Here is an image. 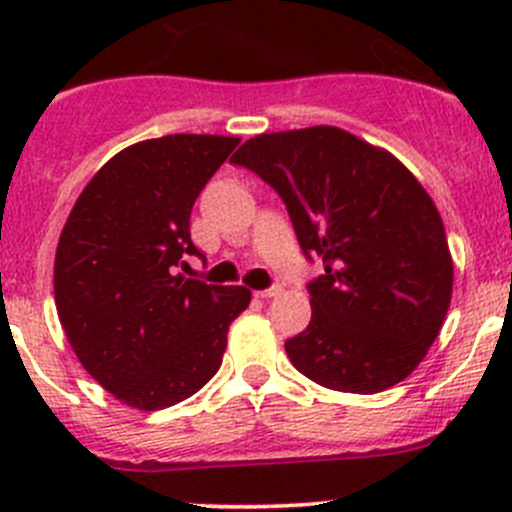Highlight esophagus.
<instances>
[{
	"label": "esophagus",
	"mask_w": 512,
	"mask_h": 512,
	"mask_svg": "<svg viewBox=\"0 0 512 512\" xmlns=\"http://www.w3.org/2000/svg\"><path fill=\"white\" fill-rule=\"evenodd\" d=\"M277 294H282V285H272V287H267V289H260V292H257V297H260V299H272V297H277Z\"/></svg>",
	"instance_id": "1"
}]
</instances>
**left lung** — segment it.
I'll use <instances>...</instances> for the list:
<instances>
[{
	"instance_id": "8db88e82",
	"label": "left lung",
	"mask_w": 512,
	"mask_h": 512,
	"mask_svg": "<svg viewBox=\"0 0 512 512\" xmlns=\"http://www.w3.org/2000/svg\"><path fill=\"white\" fill-rule=\"evenodd\" d=\"M230 160L277 190L304 255L324 262L307 287L312 322L285 342L294 369L349 394L404 381L453 292L443 220L414 173L334 126L262 133Z\"/></svg>"
}]
</instances>
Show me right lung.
<instances>
[{"label": "right lung", "mask_w": 512, "mask_h": 512, "mask_svg": "<svg viewBox=\"0 0 512 512\" xmlns=\"http://www.w3.org/2000/svg\"><path fill=\"white\" fill-rule=\"evenodd\" d=\"M237 143L198 133L133 143L89 180L61 230L59 322L81 366L131 409H168L203 389L250 304L247 287L173 275L185 255L203 257L190 210Z\"/></svg>", "instance_id": "right-lung-1"}]
</instances>
